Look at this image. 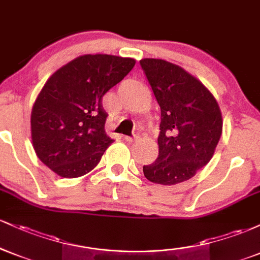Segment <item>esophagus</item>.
<instances>
[{
  "instance_id": "34e87169",
  "label": "esophagus",
  "mask_w": 260,
  "mask_h": 260,
  "mask_svg": "<svg viewBox=\"0 0 260 260\" xmlns=\"http://www.w3.org/2000/svg\"><path fill=\"white\" fill-rule=\"evenodd\" d=\"M139 139V136L138 134H136L134 137H124V140L126 142H129V143H133V142H137V140Z\"/></svg>"
}]
</instances>
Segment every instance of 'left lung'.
<instances>
[{"label":"left lung","mask_w":260,"mask_h":260,"mask_svg":"<svg viewBox=\"0 0 260 260\" xmlns=\"http://www.w3.org/2000/svg\"><path fill=\"white\" fill-rule=\"evenodd\" d=\"M139 62L161 110L159 156L143 172L153 183L174 186L213 157L222 133L221 110L207 86L180 66L160 58Z\"/></svg>","instance_id":"1"}]
</instances>
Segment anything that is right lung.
<instances>
[{
  "mask_svg": "<svg viewBox=\"0 0 260 260\" xmlns=\"http://www.w3.org/2000/svg\"><path fill=\"white\" fill-rule=\"evenodd\" d=\"M134 64L131 57L83 55L47 79L32 105L31 142L39 159L55 174L76 178L96 168L113 143L105 133L103 96Z\"/></svg>",
  "mask_w": 260,
  "mask_h": 260,
  "instance_id": "right-lung-1",
  "label": "right lung"
}]
</instances>
